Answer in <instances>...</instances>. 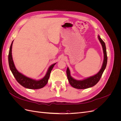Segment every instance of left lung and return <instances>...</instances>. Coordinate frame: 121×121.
<instances>
[{"label": "left lung", "mask_w": 121, "mask_h": 121, "mask_svg": "<svg viewBox=\"0 0 121 121\" xmlns=\"http://www.w3.org/2000/svg\"><path fill=\"white\" fill-rule=\"evenodd\" d=\"M98 39L102 45V48H103V52L104 54V59L103 64L101 67V69L99 72L93 76H91L90 77L87 78L83 80H77L73 78H72L70 75V71L69 68H67V77L69 80V82L70 84V85L75 88L79 89H84L88 88L93 87V86L95 85L99 81L100 79L101 76L103 74V73L104 71V69L107 66V61H108V57H107V50H106V47L104 41L102 40L99 36H98Z\"/></svg>", "instance_id": "8db88e82"}]
</instances>
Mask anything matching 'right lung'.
<instances>
[{"instance_id":"add662e5","label":"right lung","mask_w":121,"mask_h":121,"mask_svg":"<svg viewBox=\"0 0 121 121\" xmlns=\"http://www.w3.org/2000/svg\"><path fill=\"white\" fill-rule=\"evenodd\" d=\"M13 41L12 44H11L9 51V64L10 71H12L14 78H16L18 83L21 84L22 86L26 88L31 89H37L42 88L44 86H45L46 85L47 82H48L51 71H52L53 67L56 64V63L50 65L48 69V71H47L46 73V74L41 80H35L27 77L24 76L18 71L16 68L15 65H14L12 53V49Z\"/></svg>"}]
</instances>
